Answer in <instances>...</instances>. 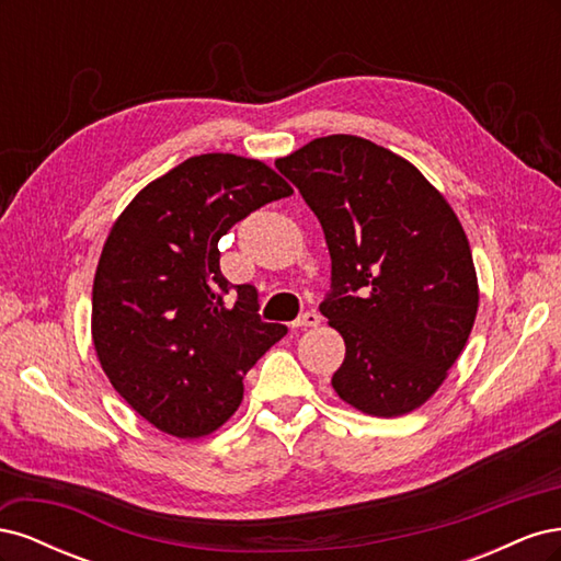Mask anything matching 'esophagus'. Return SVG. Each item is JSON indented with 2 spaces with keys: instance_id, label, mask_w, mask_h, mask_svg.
I'll return each instance as SVG.
<instances>
[{
  "instance_id": "1",
  "label": "esophagus",
  "mask_w": 561,
  "mask_h": 561,
  "mask_svg": "<svg viewBox=\"0 0 561 561\" xmlns=\"http://www.w3.org/2000/svg\"><path fill=\"white\" fill-rule=\"evenodd\" d=\"M320 322V313H316V311H307V313H301L295 322H293V328H316Z\"/></svg>"
}]
</instances>
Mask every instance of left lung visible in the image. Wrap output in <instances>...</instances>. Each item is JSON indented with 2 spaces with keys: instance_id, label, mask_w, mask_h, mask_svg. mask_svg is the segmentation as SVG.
<instances>
[{
  "instance_id": "1",
  "label": "left lung",
  "mask_w": 561,
  "mask_h": 561,
  "mask_svg": "<svg viewBox=\"0 0 561 561\" xmlns=\"http://www.w3.org/2000/svg\"><path fill=\"white\" fill-rule=\"evenodd\" d=\"M276 168L325 231L332 293L320 313L346 344L336 396L381 419L416 410L447 379L478 316L456 213L416 165L358 135L316 138Z\"/></svg>"
}]
</instances>
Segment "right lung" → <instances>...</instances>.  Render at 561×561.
Listing matches in <instances>:
<instances>
[{
    "instance_id": "obj_1",
    "label": "right lung",
    "mask_w": 561,
    "mask_h": 561,
    "mask_svg": "<svg viewBox=\"0 0 561 561\" xmlns=\"http://www.w3.org/2000/svg\"><path fill=\"white\" fill-rule=\"evenodd\" d=\"M293 194L257 159L201 154L149 182L114 222L93 280L91 332L114 390L151 426L203 437L239 410L243 377L287 334L257 290L219 271V239Z\"/></svg>"
}]
</instances>
